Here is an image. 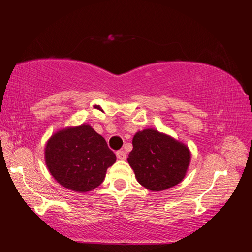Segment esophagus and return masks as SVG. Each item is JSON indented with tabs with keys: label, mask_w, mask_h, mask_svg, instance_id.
<instances>
[{
	"label": "esophagus",
	"mask_w": 252,
	"mask_h": 252,
	"mask_svg": "<svg viewBox=\"0 0 252 252\" xmlns=\"http://www.w3.org/2000/svg\"><path fill=\"white\" fill-rule=\"evenodd\" d=\"M117 158H119V159H122V161H124V159H126V154H125V151L124 150H119V151H117Z\"/></svg>",
	"instance_id": "obj_1"
}]
</instances>
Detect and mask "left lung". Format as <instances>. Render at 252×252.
I'll use <instances>...</instances> for the list:
<instances>
[{"label":"left lung","instance_id":"1","mask_svg":"<svg viewBox=\"0 0 252 252\" xmlns=\"http://www.w3.org/2000/svg\"><path fill=\"white\" fill-rule=\"evenodd\" d=\"M132 146L127 161L146 189L162 191L184 179L191 158L185 144L148 128L134 134Z\"/></svg>","mask_w":252,"mask_h":252}]
</instances>
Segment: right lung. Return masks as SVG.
Listing matches in <instances>:
<instances>
[{
	"instance_id": "add662e5",
	"label": "right lung",
	"mask_w": 252,
	"mask_h": 252,
	"mask_svg": "<svg viewBox=\"0 0 252 252\" xmlns=\"http://www.w3.org/2000/svg\"><path fill=\"white\" fill-rule=\"evenodd\" d=\"M117 157L88 124L59 130L45 146V163L55 180L75 192L100 186Z\"/></svg>"
}]
</instances>
